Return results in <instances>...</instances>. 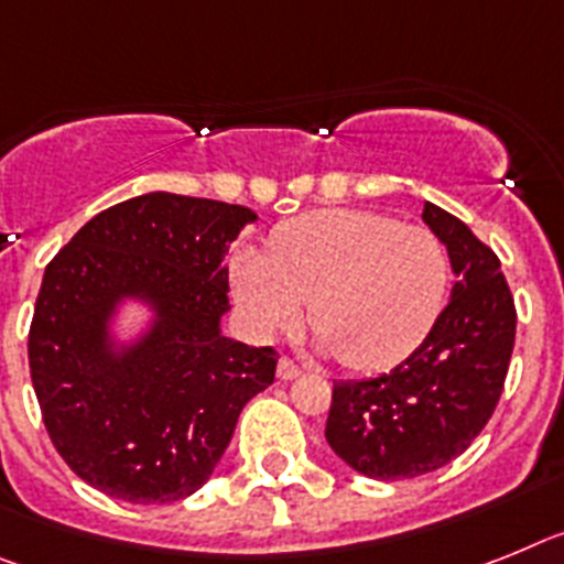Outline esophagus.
Here are the masks:
<instances>
[{"mask_svg":"<svg viewBox=\"0 0 564 564\" xmlns=\"http://www.w3.org/2000/svg\"><path fill=\"white\" fill-rule=\"evenodd\" d=\"M278 377L281 380H295V377H301V366H295L289 357H281L278 360Z\"/></svg>","mask_w":564,"mask_h":564,"instance_id":"esophagus-1","label":"esophagus"}]
</instances>
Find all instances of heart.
<instances>
[{
  "label": "heart",
  "mask_w": 564,
  "mask_h": 564,
  "mask_svg": "<svg viewBox=\"0 0 564 564\" xmlns=\"http://www.w3.org/2000/svg\"><path fill=\"white\" fill-rule=\"evenodd\" d=\"M235 301L258 335L301 321L349 369L398 366L417 349L448 295V252L437 235L366 209H321L283 224L269 252L238 249Z\"/></svg>",
  "instance_id": "1"
}]
</instances>
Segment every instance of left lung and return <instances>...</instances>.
Segmentation results:
<instances>
[{"label":"left lung","mask_w":564,"mask_h":564,"mask_svg":"<svg viewBox=\"0 0 564 564\" xmlns=\"http://www.w3.org/2000/svg\"><path fill=\"white\" fill-rule=\"evenodd\" d=\"M423 221L448 249L457 283L425 340L389 375L337 380L326 443L371 479L437 471L486 429L511 364L517 310L499 258L452 213Z\"/></svg>","instance_id":"8db88e82"}]
</instances>
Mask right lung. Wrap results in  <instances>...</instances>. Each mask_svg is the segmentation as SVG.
I'll list each match as a JSON object with an SVG mask.
<instances>
[{"instance_id":"obj_1","label":"right lung","mask_w":564,"mask_h":564,"mask_svg":"<svg viewBox=\"0 0 564 564\" xmlns=\"http://www.w3.org/2000/svg\"><path fill=\"white\" fill-rule=\"evenodd\" d=\"M249 207L147 193L105 209L47 263L28 360L56 452L107 497L161 506L198 491L278 355L224 337L229 243ZM127 305L148 312L120 335Z\"/></svg>"}]
</instances>
